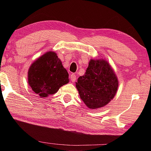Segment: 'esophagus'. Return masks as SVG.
<instances>
[{
  "label": "esophagus",
  "instance_id": "esophagus-1",
  "mask_svg": "<svg viewBox=\"0 0 151 151\" xmlns=\"http://www.w3.org/2000/svg\"><path fill=\"white\" fill-rule=\"evenodd\" d=\"M76 78H77V76H76V74L74 73H72L71 76H70V79H71V81L72 82H74L76 80Z\"/></svg>",
  "mask_w": 151,
  "mask_h": 151
}]
</instances>
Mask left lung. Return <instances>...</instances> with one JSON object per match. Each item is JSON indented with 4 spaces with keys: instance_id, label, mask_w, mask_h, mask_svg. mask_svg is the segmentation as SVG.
<instances>
[{
    "instance_id": "left-lung-1",
    "label": "left lung",
    "mask_w": 151,
    "mask_h": 151,
    "mask_svg": "<svg viewBox=\"0 0 151 151\" xmlns=\"http://www.w3.org/2000/svg\"><path fill=\"white\" fill-rule=\"evenodd\" d=\"M118 80L111 66L104 60H91L83 76H80L76 88L80 98L89 109L106 105L114 98Z\"/></svg>"
}]
</instances>
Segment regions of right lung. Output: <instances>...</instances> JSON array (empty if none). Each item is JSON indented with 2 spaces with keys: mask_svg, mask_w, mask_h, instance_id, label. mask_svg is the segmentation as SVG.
Listing matches in <instances>:
<instances>
[{
  "mask_svg": "<svg viewBox=\"0 0 151 151\" xmlns=\"http://www.w3.org/2000/svg\"><path fill=\"white\" fill-rule=\"evenodd\" d=\"M69 82V73L55 52L49 51L34 62L28 71V83L41 98L56 93Z\"/></svg>",
  "mask_w": 151,
  "mask_h": 151,
  "instance_id": "add662e5",
  "label": "right lung"
}]
</instances>
